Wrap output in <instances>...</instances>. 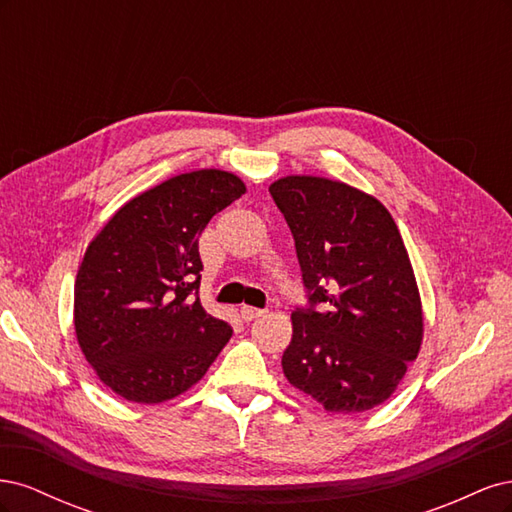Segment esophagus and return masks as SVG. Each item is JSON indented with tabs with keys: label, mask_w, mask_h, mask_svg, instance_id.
<instances>
[{
	"label": "esophagus",
	"mask_w": 512,
	"mask_h": 512,
	"mask_svg": "<svg viewBox=\"0 0 512 512\" xmlns=\"http://www.w3.org/2000/svg\"><path fill=\"white\" fill-rule=\"evenodd\" d=\"M262 314H265V309H256V307H247V305L241 307V318H243L245 322H252V320L260 318Z\"/></svg>",
	"instance_id": "1"
}]
</instances>
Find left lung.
<instances>
[{"label": "left lung", "instance_id": "8db88e82", "mask_svg": "<svg viewBox=\"0 0 512 512\" xmlns=\"http://www.w3.org/2000/svg\"><path fill=\"white\" fill-rule=\"evenodd\" d=\"M292 232L307 305L292 312L284 376L329 412L389 399L423 342V309L397 224L346 183L292 175L269 188Z\"/></svg>", "mask_w": 512, "mask_h": 512}]
</instances>
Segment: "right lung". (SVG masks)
Here are the masks:
<instances>
[{
    "instance_id": "add662e5",
    "label": "right lung",
    "mask_w": 512,
    "mask_h": 512,
    "mask_svg": "<svg viewBox=\"0 0 512 512\" xmlns=\"http://www.w3.org/2000/svg\"><path fill=\"white\" fill-rule=\"evenodd\" d=\"M245 194L224 170L177 175L123 205L89 243L74 284V329L119 397L160 404L207 374L232 335L198 299V237Z\"/></svg>"
}]
</instances>
